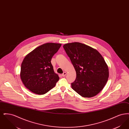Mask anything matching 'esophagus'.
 I'll list each match as a JSON object with an SVG mask.
<instances>
[{
    "mask_svg": "<svg viewBox=\"0 0 129 129\" xmlns=\"http://www.w3.org/2000/svg\"><path fill=\"white\" fill-rule=\"evenodd\" d=\"M66 75V72H64L63 74H62L61 75L63 77H64V76H65Z\"/></svg>",
    "mask_w": 129,
    "mask_h": 129,
    "instance_id": "obj_1",
    "label": "esophagus"
}]
</instances>
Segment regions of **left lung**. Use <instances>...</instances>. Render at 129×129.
Masks as SVG:
<instances>
[{"label": "left lung", "mask_w": 129, "mask_h": 129, "mask_svg": "<svg viewBox=\"0 0 129 129\" xmlns=\"http://www.w3.org/2000/svg\"><path fill=\"white\" fill-rule=\"evenodd\" d=\"M63 48L76 73L72 87L82 97L90 98L104 87L109 77V69L98 51L85 44L66 43Z\"/></svg>", "instance_id": "8db88e82"}]
</instances>
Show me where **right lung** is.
I'll return each mask as SVG.
<instances>
[{
    "mask_svg": "<svg viewBox=\"0 0 129 129\" xmlns=\"http://www.w3.org/2000/svg\"><path fill=\"white\" fill-rule=\"evenodd\" d=\"M61 44L44 43L25 56L21 67L20 77L31 92L43 95L52 89L59 80L54 71L51 59Z\"/></svg>",
    "mask_w": 129,
    "mask_h": 129,
    "instance_id": "obj_1",
    "label": "right lung"
}]
</instances>
